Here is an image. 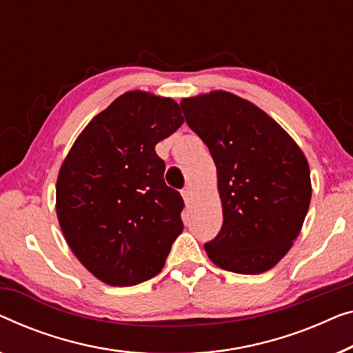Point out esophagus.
Listing matches in <instances>:
<instances>
[{
    "label": "esophagus",
    "mask_w": 353,
    "mask_h": 353,
    "mask_svg": "<svg viewBox=\"0 0 353 353\" xmlns=\"http://www.w3.org/2000/svg\"><path fill=\"white\" fill-rule=\"evenodd\" d=\"M181 196H183V199H185V202L186 203H189L191 202V199H192V191H191V188H185L181 191Z\"/></svg>",
    "instance_id": "1"
}]
</instances>
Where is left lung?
<instances>
[{
    "label": "left lung",
    "mask_w": 353,
    "mask_h": 353,
    "mask_svg": "<svg viewBox=\"0 0 353 353\" xmlns=\"http://www.w3.org/2000/svg\"><path fill=\"white\" fill-rule=\"evenodd\" d=\"M188 125L216 165L223 226L203 245L224 270L263 274L293 245L312 186L304 152L252 101L224 90L181 100Z\"/></svg>",
    "instance_id": "left-lung-1"
}]
</instances>
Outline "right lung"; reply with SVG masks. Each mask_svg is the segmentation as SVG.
I'll return each mask as SVG.
<instances>
[{"instance_id": "1", "label": "right lung", "mask_w": 353, "mask_h": 353, "mask_svg": "<svg viewBox=\"0 0 353 353\" xmlns=\"http://www.w3.org/2000/svg\"><path fill=\"white\" fill-rule=\"evenodd\" d=\"M175 100L132 90L81 132L60 167L55 208L71 252L113 287L161 272L183 231L180 192L156 145L183 124Z\"/></svg>"}]
</instances>
